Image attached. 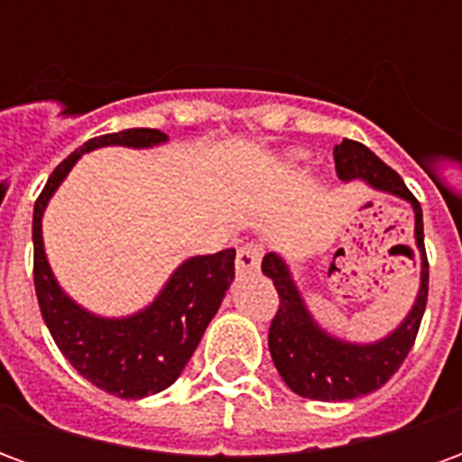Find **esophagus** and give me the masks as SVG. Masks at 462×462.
Instances as JSON below:
<instances>
[{"mask_svg": "<svg viewBox=\"0 0 462 462\" xmlns=\"http://www.w3.org/2000/svg\"><path fill=\"white\" fill-rule=\"evenodd\" d=\"M260 262H262V252L260 247H254V245H245L237 250V260H235V267L240 274H247V272H257L260 270Z\"/></svg>", "mask_w": 462, "mask_h": 462, "instance_id": "obj_1", "label": "esophagus"}]
</instances>
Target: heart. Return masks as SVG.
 Masks as SVG:
<instances>
[{"instance_id":"obj_1","label":"heart","mask_w":462,"mask_h":462,"mask_svg":"<svg viewBox=\"0 0 462 462\" xmlns=\"http://www.w3.org/2000/svg\"><path fill=\"white\" fill-rule=\"evenodd\" d=\"M291 158H294V161H300V158H304V155H301V152H294Z\"/></svg>"}]
</instances>
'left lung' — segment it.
<instances>
[{
  "label": "left lung",
  "instance_id": "obj_1",
  "mask_svg": "<svg viewBox=\"0 0 462 462\" xmlns=\"http://www.w3.org/2000/svg\"><path fill=\"white\" fill-rule=\"evenodd\" d=\"M337 175L341 180H364L368 188L388 192L413 208V240L420 260V284L413 307L403 321L383 339L346 341L319 327L301 297L291 270L282 254L270 252L262 260V272L274 282L280 294V311L270 327V354L282 381L297 396L314 401H351L376 391L406 361L416 341L428 300V260L423 247V210L411 195L406 182L378 155L356 141H344L334 148Z\"/></svg>",
  "mask_w": 462,
  "mask_h": 462
}]
</instances>
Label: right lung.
<instances>
[{
  "label": "right lung",
  "instance_id": "right-lung-1",
  "mask_svg": "<svg viewBox=\"0 0 462 462\" xmlns=\"http://www.w3.org/2000/svg\"><path fill=\"white\" fill-rule=\"evenodd\" d=\"M165 141L168 135L155 128L91 138L51 172L34 205V287L42 317L69 364L86 381L118 398L152 396L175 383L235 280V250L188 257L148 307L128 317H101L71 300L56 282L46 260L42 220L56 188L84 152L106 145L152 148Z\"/></svg>",
  "mask_w": 462,
  "mask_h": 462
}]
</instances>
